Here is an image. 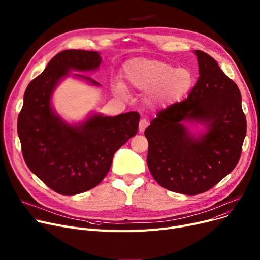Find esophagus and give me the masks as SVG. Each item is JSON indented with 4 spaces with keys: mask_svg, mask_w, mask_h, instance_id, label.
<instances>
[{
    "mask_svg": "<svg viewBox=\"0 0 260 260\" xmlns=\"http://www.w3.org/2000/svg\"><path fill=\"white\" fill-rule=\"evenodd\" d=\"M148 125V121L146 119H141L139 122V132L143 133L144 129L147 127Z\"/></svg>",
    "mask_w": 260,
    "mask_h": 260,
    "instance_id": "esophagus-1",
    "label": "esophagus"
}]
</instances>
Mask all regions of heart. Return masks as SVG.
Listing matches in <instances>:
<instances>
[{
	"label": "heart",
	"mask_w": 260,
	"mask_h": 260,
	"mask_svg": "<svg viewBox=\"0 0 260 260\" xmlns=\"http://www.w3.org/2000/svg\"><path fill=\"white\" fill-rule=\"evenodd\" d=\"M123 77L138 90L151 91V99L160 104H173L183 99L194 85V75L188 68L147 59H134L123 67ZM115 90L125 95L126 89L119 82Z\"/></svg>",
	"instance_id": "obj_1"
}]
</instances>
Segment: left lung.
I'll use <instances>...</instances> for the list:
<instances>
[{"label":"left lung","mask_w":260,"mask_h":260,"mask_svg":"<svg viewBox=\"0 0 260 260\" xmlns=\"http://www.w3.org/2000/svg\"><path fill=\"white\" fill-rule=\"evenodd\" d=\"M195 54L199 78L188 97L160 111L144 132L154 179L184 195L207 192L233 171L247 134L238 86L208 53ZM184 121L200 122L207 129L196 138Z\"/></svg>","instance_id":"1"}]
</instances>
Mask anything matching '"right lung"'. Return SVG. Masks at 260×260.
I'll return each mask as SVG.
<instances>
[{"label":"right lung","mask_w":260,"mask_h":260,"mask_svg":"<svg viewBox=\"0 0 260 260\" xmlns=\"http://www.w3.org/2000/svg\"><path fill=\"white\" fill-rule=\"evenodd\" d=\"M97 51L68 49L56 54L24 93L18 117L22 154L29 170L48 187L72 196L97 186L112 166L114 154L138 132L140 115L94 114L80 124L66 123L51 107L52 92L72 71H97ZM92 85L93 79L74 74Z\"/></svg>","instance_id":"obj_1"}]
</instances>
